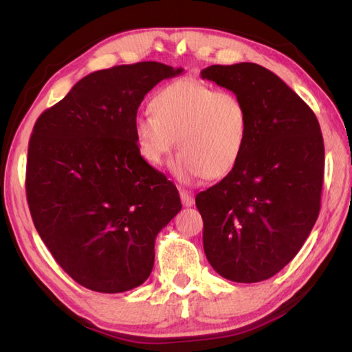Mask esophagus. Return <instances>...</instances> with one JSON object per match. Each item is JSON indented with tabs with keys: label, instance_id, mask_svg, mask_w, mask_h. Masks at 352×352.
<instances>
[{
	"label": "esophagus",
	"instance_id": "esophagus-1",
	"mask_svg": "<svg viewBox=\"0 0 352 352\" xmlns=\"http://www.w3.org/2000/svg\"><path fill=\"white\" fill-rule=\"evenodd\" d=\"M180 199H182L183 206H192L194 205L192 194H189L188 190H180Z\"/></svg>",
	"mask_w": 352,
	"mask_h": 352
}]
</instances>
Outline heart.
I'll use <instances>...</instances> for the list:
<instances>
[{"label":"heart","mask_w":352,"mask_h":352,"mask_svg":"<svg viewBox=\"0 0 352 352\" xmlns=\"http://www.w3.org/2000/svg\"><path fill=\"white\" fill-rule=\"evenodd\" d=\"M152 116L135 121L133 135L141 158L160 168L178 146L172 172L183 183L219 180L231 174L245 153L250 115L233 91L180 79L151 100Z\"/></svg>","instance_id":"b5f03b06"}]
</instances>
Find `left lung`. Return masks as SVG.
<instances>
[{
    "mask_svg": "<svg viewBox=\"0 0 352 352\" xmlns=\"http://www.w3.org/2000/svg\"><path fill=\"white\" fill-rule=\"evenodd\" d=\"M201 79L236 93L250 115L241 163L195 197L206 259L230 281H264L295 258L317 222L324 174L318 119L261 65H211Z\"/></svg>",
    "mask_w": 352,
    "mask_h": 352,
    "instance_id": "1",
    "label": "left lung"
}]
</instances>
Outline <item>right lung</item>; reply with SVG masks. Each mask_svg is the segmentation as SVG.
I'll return each instance as SVG.
<instances>
[{
    "instance_id": "obj_1",
    "label": "right lung",
    "mask_w": 352,
    "mask_h": 352,
    "mask_svg": "<svg viewBox=\"0 0 352 352\" xmlns=\"http://www.w3.org/2000/svg\"><path fill=\"white\" fill-rule=\"evenodd\" d=\"M182 73L158 62L94 71L35 122L29 211L57 264L83 287L119 294L141 285L157 234L182 210L174 183L141 158L133 135L146 94Z\"/></svg>"
}]
</instances>
